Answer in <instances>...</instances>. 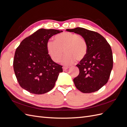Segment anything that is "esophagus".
Returning a JSON list of instances; mask_svg holds the SVG:
<instances>
[{
  "label": "esophagus",
  "mask_w": 127,
  "mask_h": 127,
  "mask_svg": "<svg viewBox=\"0 0 127 127\" xmlns=\"http://www.w3.org/2000/svg\"><path fill=\"white\" fill-rule=\"evenodd\" d=\"M68 69H69V67H63V71H66V70H67Z\"/></svg>",
  "instance_id": "34e87169"
}]
</instances>
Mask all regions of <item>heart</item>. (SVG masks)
<instances>
[{
  "label": "heart",
  "instance_id": "obj_1",
  "mask_svg": "<svg viewBox=\"0 0 127 127\" xmlns=\"http://www.w3.org/2000/svg\"><path fill=\"white\" fill-rule=\"evenodd\" d=\"M56 41L48 40L46 48L51 59L56 63L61 61L64 54L65 55L61 61V63L65 66L72 65L78 61L85 57L87 51L86 42L79 35L70 32H65L57 35Z\"/></svg>",
  "mask_w": 127,
  "mask_h": 127
}]
</instances>
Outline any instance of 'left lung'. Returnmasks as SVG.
<instances>
[{
    "label": "left lung",
    "instance_id": "8db88e82",
    "mask_svg": "<svg viewBox=\"0 0 127 127\" xmlns=\"http://www.w3.org/2000/svg\"><path fill=\"white\" fill-rule=\"evenodd\" d=\"M66 31L82 36L87 45L85 57L76 65L79 74L73 79L74 85L83 93L97 91L107 84L113 69L111 47L106 39L96 32L80 27Z\"/></svg>",
    "mask_w": 127,
    "mask_h": 127
}]
</instances>
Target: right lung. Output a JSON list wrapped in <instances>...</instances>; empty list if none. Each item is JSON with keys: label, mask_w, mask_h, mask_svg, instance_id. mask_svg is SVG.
<instances>
[{"label": "right lung", "mask_w": 127, "mask_h": 127, "mask_svg": "<svg viewBox=\"0 0 127 127\" xmlns=\"http://www.w3.org/2000/svg\"><path fill=\"white\" fill-rule=\"evenodd\" d=\"M63 32L40 29L25 38L16 49L13 68L19 85L28 92L42 95L54 88L62 66L51 59L47 50L48 41Z\"/></svg>", "instance_id": "right-lung-1"}]
</instances>
